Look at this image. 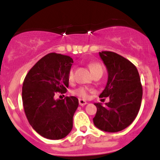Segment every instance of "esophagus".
Segmentation results:
<instances>
[{"label":"esophagus","mask_w":160,"mask_h":160,"mask_svg":"<svg viewBox=\"0 0 160 160\" xmlns=\"http://www.w3.org/2000/svg\"><path fill=\"white\" fill-rule=\"evenodd\" d=\"M79 104H80V106H84V105H86L87 104H88V102H87L85 100L79 99Z\"/></svg>","instance_id":"1"}]
</instances>
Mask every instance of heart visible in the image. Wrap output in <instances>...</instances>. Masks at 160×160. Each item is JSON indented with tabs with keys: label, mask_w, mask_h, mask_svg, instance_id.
I'll return each mask as SVG.
<instances>
[{
	"label": "heart",
	"mask_w": 160,
	"mask_h": 160,
	"mask_svg": "<svg viewBox=\"0 0 160 160\" xmlns=\"http://www.w3.org/2000/svg\"><path fill=\"white\" fill-rule=\"evenodd\" d=\"M89 68L90 72L92 73H95L97 72H103V67L102 66L100 63L96 62H91L89 63ZM67 77H68V80L70 82L72 81L73 80V69L71 68L68 72V75H67ZM89 91L90 90L88 89V88H85V87H80V88H78L77 89L74 90L72 93L74 95H77L79 98H83V99H87L89 96Z\"/></svg>",
	"instance_id": "obj_1"
}]
</instances>
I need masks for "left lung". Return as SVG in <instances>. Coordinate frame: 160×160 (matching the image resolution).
Listing matches in <instances>:
<instances>
[{
    "label": "left lung",
    "instance_id": "1",
    "mask_svg": "<svg viewBox=\"0 0 160 160\" xmlns=\"http://www.w3.org/2000/svg\"><path fill=\"white\" fill-rule=\"evenodd\" d=\"M108 72V79L100 98L109 97L102 106L95 103L97 112L93 124L99 129L117 132L132 123L140 109L142 87L136 67L128 59L110 51L99 52Z\"/></svg>",
    "mask_w": 160,
    "mask_h": 160
}]
</instances>
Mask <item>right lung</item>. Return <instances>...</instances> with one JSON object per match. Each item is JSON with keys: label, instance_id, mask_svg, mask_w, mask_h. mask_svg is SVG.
<instances>
[{"label": "right lung", "instance_id": "right-lung-1", "mask_svg": "<svg viewBox=\"0 0 160 160\" xmlns=\"http://www.w3.org/2000/svg\"><path fill=\"white\" fill-rule=\"evenodd\" d=\"M72 62L69 56L49 53L32 67L24 80L22 102L25 115L33 129L44 138L61 139L72 128L78 99L73 96L54 99L57 92H67V75Z\"/></svg>", "mask_w": 160, "mask_h": 160}]
</instances>
